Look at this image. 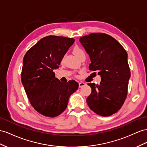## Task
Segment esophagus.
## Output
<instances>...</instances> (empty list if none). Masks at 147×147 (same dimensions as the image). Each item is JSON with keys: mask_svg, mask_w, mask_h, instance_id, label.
Here are the masks:
<instances>
[{"mask_svg": "<svg viewBox=\"0 0 147 147\" xmlns=\"http://www.w3.org/2000/svg\"><path fill=\"white\" fill-rule=\"evenodd\" d=\"M85 85H86V83H84V82H79V87L80 88H81V87H82V86H84Z\"/></svg>", "mask_w": 147, "mask_h": 147, "instance_id": "esophagus-1", "label": "esophagus"}]
</instances>
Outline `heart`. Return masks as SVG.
Instances as JSON below:
<instances>
[{"label":"heart","instance_id":"heart-1","mask_svg":"<svg viewBox=\"0 0 147 147\" xmlns=\"http://www.w3.org/2000/svg\"><path fill=\"white\" fill-rule=\"evenodd\" d=\"M73 53L75 55V56H77V57L79 58L81 55L84 53V52L80 47H75L73 49Z\"/></svg>","mask_w":147,"mask_h":147}]
</instances>
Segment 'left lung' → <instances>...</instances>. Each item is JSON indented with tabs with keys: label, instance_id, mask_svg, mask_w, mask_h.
I'll use <instances>...</instances> for the list:
<instances>
[{
	"label": "left lung",
	"instance_id": "1",
	"mask_svg": "<svg viewBox=\"0 0 147 147\" xmlns=\"http://www.w3.org/2000/svg\"><path fill=\"white\" fill-rule=\"evenodd\" d=\"M80 41L91 59L89 69L97 71L101 78L99 84H88L92 89L86 99L88 106L97 114L110 116L121 108L127 97L130 78L127 52L106 33H92Z\"/></svg>",
	"mask_w": 147,
	"mask_h": 147
}]
</instances>
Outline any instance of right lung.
Wrapping results in <instances>:
<instances>
[{
  "label": "right lung",
  "instance_id": "add662e5",
  "mask_svg": "<svg viewBox=\"0 0 147 147\" xmlns=\"http://www.w3.org/2000/svg\"><path fill=\"white\" fill-rule=\"evenodd\" d=\"M75 40L50 35L41 38L24 56L21 80L35 111L55 117L65 111L70 96L78 89L74 80L62 82L55 78L63 58Z\"/></svg>",
  "mask_w": 147,
  "mask_h": 147
}]
</instances>
